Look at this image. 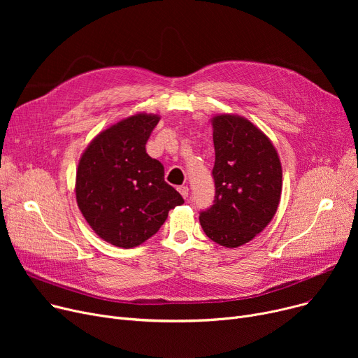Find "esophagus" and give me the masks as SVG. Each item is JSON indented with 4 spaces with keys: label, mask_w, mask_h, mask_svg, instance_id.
<instances>
[{
    "label": "esophagus",
    "mask_w": 358,
    "mask_h": 358,
    "mask_svg": "<svg viewBox=\"0 0 358 358\" xmlns=\"http://www.w3.org/2000/svg\"><path fill=\"white\" fill-rule=\"evenodd\" d=\"M178 192H180V194L184 197V199H187L189 197V193H190V189L187 185H181V187H178Z\"/></svg>",
    "instance_id": "1"
}]
</instances>
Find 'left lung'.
Here are the masks:
<instances>
[{
	"mask_svg": "<svg viewBox=\"0 0 358 358\" xmlns=\"http://www.w3.org/2000/svg\"><path fill=\"white\" fill-rule=\"evenodd\" d=\"M215 200L200 212L212 241L236 248L264 229L281 196V164L270 139L250 120L220 115L212 122Z\"/></svg>",
	"mask_w": 358,
	"mask_h": 358,
	"instance_id": "obj_1",
	"label": "left lung"
}]
</instances>
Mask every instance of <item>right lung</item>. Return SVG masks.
<instances>
[{"label":"right lung","instance_id":"add662e5","mask_svg":"<svg viewBox=\"0 0 358 358\" xmlns=\"http://www.w3.org/2000/svg\"><path fill=\"white\" fill-rule=\"evenodd\" d=\"M154 115L130 116L94 139L83 154L75 193L92 231L111 245L134 248L158 232L184 203L164 180V165L146 154L158 124Z\"/></svg>","mask_w":358,"mask_h":358}]
</instances>
